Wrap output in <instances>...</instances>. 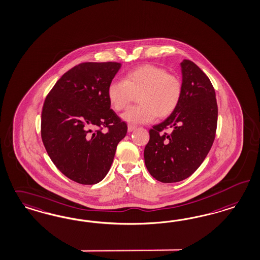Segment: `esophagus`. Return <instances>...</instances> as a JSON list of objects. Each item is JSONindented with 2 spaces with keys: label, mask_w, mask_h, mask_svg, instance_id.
I'll use <instances>...</instances> for the list:
<instances>
[{
  "label": "esophagus",
  "mask_w": 260,
  "mask_h": 260,
  "mask_svg": "<svg viewBox=\"0 0 260 260\" xmlns=\"http://www.w3.org/2000/svg\"><path fill=\"white\" fill-rule=\"evenodd\" d=\"M135 128H136V126L134 125H127V131L131 133V132H133V131H135Z\"/></svg>",
  "instance_id": "obj_1"
}]
</instances>
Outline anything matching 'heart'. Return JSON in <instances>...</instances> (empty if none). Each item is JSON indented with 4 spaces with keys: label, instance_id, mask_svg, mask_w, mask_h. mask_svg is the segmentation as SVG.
<instances>
[{
    "label": "heart",
    "instance_id": "b5f03b06",
    "mask_svg": "<svg viewBox=\"0 0 260 260\" xmlns=\"http://www.w3.org/2000/svg\"><path fill=\"white\" fill-rule=\"evenodd\" d=\"M182 81L165 68L145 64L127 72L123 81H113L108 87L109 104L116 111L124 110L137 96L140 104L125 110L123 120L129 124H147L156 116L166 118L179 107Z\"/></svg>",
    "mask_w": 260,
    "mask_h": 260
}]
</instances>
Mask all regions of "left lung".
I'll list each match as a JSON object with an SVG mask.
<instances>
[{
  "label": "left lung",
  "instance_id": "left-lung-1",
  "mask_svg": "<svg viewBox=\"0 0 260 260\" xmlns=\"http://www.w3.org/2000/svg\"><path fill=\"white\" fill-rule=\"evenodd\" d=\"M182 96L179 107L150 129L144 150L146 167L164 183L187 179L205 160L214 142L218 107L211 81L193 61L181 62ZM171 129L170 134L166 132Z\"/></svg>",
  "mask_w": 260,
  "mask_h": 260
}]
</instances>
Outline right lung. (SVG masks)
I'll return each mask as SVG.
<instances>
[{"instance_id": "add662e5", "label": "right lung", "mask_w": 260, "mask_h": 260, "mask_svg": "<svg viewBox=\"0 0 260 260\" xmlns=\"http://www.w3.org/2000/svg\"><path fill=\"white\" fill-rule=\"evenodd\" d=\"M121 64L83 62L66 72L47 95L41 138L56 168L81 184L104 179L127 132L110 108L108 87ZM107 128V132L103 131Z\"/></svg>"}]
</instances>
